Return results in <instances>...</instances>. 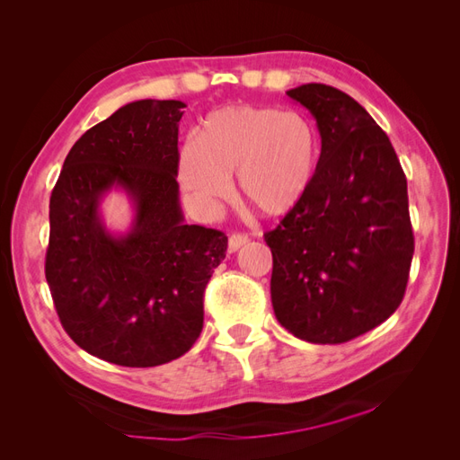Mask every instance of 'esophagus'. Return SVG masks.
<instances>
[{"mask_svg": "<svg viewBox=\"0 0 460 460\" xmlns=\"http://www.w3.org/2000/svg\"><path fill=\"white\" fill-rule=\"evenodd\" d=\"M247 242H249L247 234H232L230 240H228V249L234 253V252H238L240 247H243Z\"/></svg>", "mask_w": 460, "mask_h": 460, "instance_id": "obj_1", "label": "esophagus"}]
</instances>
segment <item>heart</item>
Returning a JSON list of instances; mask_svg holds the SVG:
<instances>
[{"instance_id":"heart-1","label":"heart","mask_w":460,"mask_h":460,"mask_svg":"<svg viewBox=\"0 0 460 460\" xmlns=\"http://www.w3.org/2000/svg\"><path fill=\"white\" fill-rule=\"evenodd\" d=\"M318 163V136L299 113L228 105L213 111L198 137L180 149L178 180L203 207L226 199L230 178L264 217L289 213L307 193Z\"/></svg>"}]
</instances>
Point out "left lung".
<instances>
[{
  "mask_svg": "<svg viewBox=\"0 0 460 460\" xmlns=\"http://www.w3.org/2000/svg\"><path fill=\"white\" fill-rule=\"evenodd\" d=\"M314 117L320 157L303 199L264 234L270 297L288 332L345 343L392 316L405 296L414 238L407 178L387 134L326 84L286 92Z\"/></svg>",
  "mask_w": 460,
  "mask_h": 460,
  "instance_id": "1",
  "label": "left lung"
}]
</instances>
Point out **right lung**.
<instances>
[{"instance_id": "1", "label": "right lung", "mask_w": 460, "mask_h": 460, "mask_svg": "<svg viewBox=\"0 0 460 460\" xmlns=\"http://www.w3.org/2000/svg\"><path fill=\"white\" fill-rule=\"evenodd\" d=\"M186 103L140 100L95 124L68 151L49 199L46 280L65 332L107 363L147 368L191 349L203 291L228 238L186 225L178 191V122ZM119 187L135 207L113 234L99 207Z\"/></svg>"}]
</instances>
